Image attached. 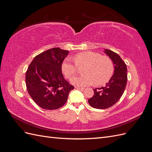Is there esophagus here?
Returning a JSON list of instances; mask_svg holds the SVG:
<instances>
[{"mask_svg": "<svg viewBox=\"0 0 152 152\" xmlns=\"http://www.w3.org/2000/svg\"><path fill=\"white\" fill-rule=\"evenodd\" d=\"M75 88L77 89H79V90H84V88H83V87H75Z\"/></svg>", "mask_w": 152, "mask_h": 152, "instance_id": "obj_1", "label": "esophagus"}]
</instances>
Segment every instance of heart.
Returning a JSON list of instances; mask_svg holds the SVG:
<instances>
[{
  "label": "heart",
  "mask_w": 152,
  "mask_h": 152,
  "mask_svg": "<svg viewBox=\"0 0 152 152\" xmlns=\"http://www.w3.org/2000/svg\"><path fill=\"white\" fill-rule=\"evenodd\" d=\"M73 64L66 58L61 65V71L66 78H70L77 72V66H84L82 68V75L73 77L72 84L77 86H86L94 83L96 86L103 85L112 77L114 66L111 59L102 56L99 53L85 51L76 54L73 57Z\"/></svg>",
  "instance_id": "heart-1"
}]
</instances>
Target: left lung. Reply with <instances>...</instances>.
Returning a JSON list of instances; mask_svg holds the SVG:
<instances>
[{"instance_id":"left-lung-1","label":"left lung","mask_w":152,"mask_h":152,"mask_svg":"<svg viewBox=\"0 0 152 152\" xmlns=\"http://www.w3.org/2000/svg\"><path fill=\"white\" fill-rule=\"evenodd\" d=\"M104 52L113 61L114 73L104 87L93 89L94 95L88 99L91 107L97 109H106L115 104L124 93L127 80V66L120 56L111 50L104 49Z\"/></svg>"}]
</instances>
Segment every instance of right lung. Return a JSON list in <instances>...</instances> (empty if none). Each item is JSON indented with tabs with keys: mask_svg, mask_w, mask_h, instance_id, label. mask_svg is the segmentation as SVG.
Segmentation results:
<instances>
[{
	"mask_svg": "<svg viewBox=\"0 0 152 152\" xmlns=\"http://www.w3.org/2000/svg\"><path fill=\"white\" fill-rule=\"evenodd\" d=\"M68 50L54 48L38 54L30 64L25 80L28 93L35 103L45 110H56L65 104L74 89L63 75L61 65Z\"/></svg>",
	"mask_w": 152,
	"mask_h": 152,
	"instance_id": "add662e5",
	"label": "right lung"
}]
</instances>
